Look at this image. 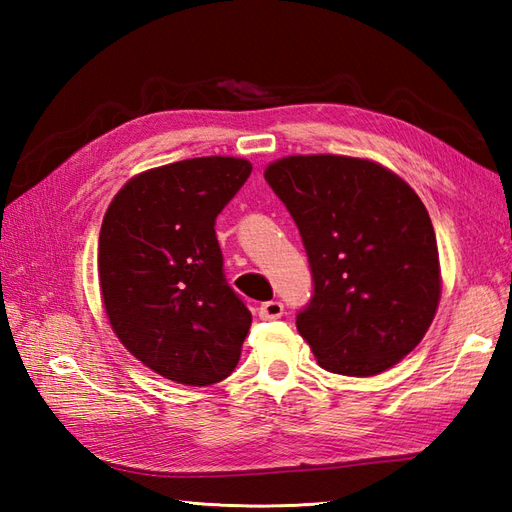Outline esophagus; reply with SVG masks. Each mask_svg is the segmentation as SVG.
<instances>
[{
	"instance_id": "esophagus-1",
	"label": "esophagus",
	"mask_w": 512,
	"mask_h": 512,
	"mask_svg": "<svg viewBox=\"0 0 512 512\" xmlns=\"http://www.w3.org/2000/svg\"><path fill=\"white\" fill-rule=\"evenodd\" d=\"M259 317L266 319V321L281 319V317H284V303H281V301L262 303V306H259Z\"/></svg>"
}]
</instances>
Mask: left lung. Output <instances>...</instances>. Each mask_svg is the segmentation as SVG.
<instances>
[{
	"instance_id": "1",
	"label": "left lung",
	"mask_w": 512,
	"mask_h": 512,
	"mask_svg": "<svg viewBox=\"0 0 512 512\" xmlns=\"http://www.w3.org/2000/svg\"><path fill=\"white\" fill-rule=\"evenodd\" d=\"M264 178L295 217L314 277L297 330L317 363L369 378L398 365L436 317L438 242L418 193L369 158L284 156Z\"/></svg>"
}]
</instances>
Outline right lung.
Returning a JSON list of instances; mask_svg holds the SVG:
<instances>
[{
	"mask_svg": "<svg viewBox=\"0 0 512 512\" xmlns=\"http://www.w3.org/2000/svg\"><path fill=\"white\" fill-rule=\"evenodd\" d=\"M253 171L202 156L136 173L114 195L99 235L101 301L127 352L189 387L233 372L250 312L226 286L215 217Z\"/></svg>",
	"mask_w": 512,
	"mask_h": 512,
	"instance_id": "add662e5",
	"label": "right lung"
}]
</instances>
